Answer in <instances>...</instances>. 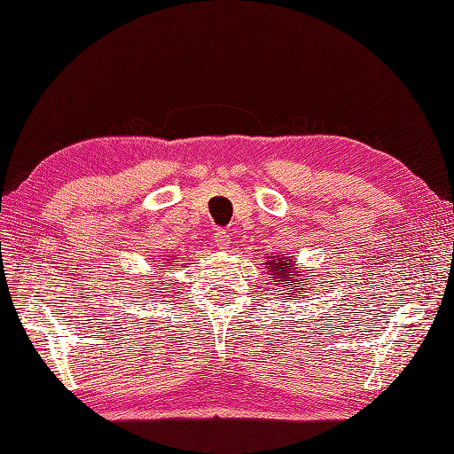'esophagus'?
Wrapping results in <instances>:
<instances>
[{"instance_id": "esophagus-1", "label": "esophagus", "mask_w": 454, "mask_h": 454, "mask_svg": "<svg viewBox=\"0 0 454 454\" xmlns=\"http://www.w3.org/2000/svg\"><path fill=\"white\" fill-rule=\"evenodd\" d=\"M215 243H216L218 249H228V246H230L228 231L226 230H216L215 231Z\"/></svg>"}]
</instances>
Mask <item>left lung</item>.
Wrapping results in <instances>:
<instances>
[{
	"label": "left lung",
	"instance_id": "1",
	"mask_svg": "<svg viewBox=\"0 0 454 454\" xmlns=\"http://www.w3.org/2000/svg\"><path fill=\"white\" fill-rule=\"evenodd\" d=\"M264 259H266L262 262L264 270L270 274V278L276 282L278 289H280L284 297H289V299L307 297L305 289L312 284V276H307L305 270H301V266L297 264L295 259L284 257V254H274V257H264Z\"/></svg>",
	"mask_w": 454,
	"mask_h": 454
}]
</instances>
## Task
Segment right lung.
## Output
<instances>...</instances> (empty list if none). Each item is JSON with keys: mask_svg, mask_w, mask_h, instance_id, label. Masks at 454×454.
<instances>
[{"mask_svg": "<svg viewBox=\"0 0 454 454\" xmlns=\"http://www.w3.org/2000/svg\"><path fill=\"white\" fill-rule=\"evenodd\" d=\"M170 262H178V261H174V259H170V261H168V264H167V266H174V264H170ZM157 270H159V269H157Z\"/></svg>", "mask_w": 454, "mask_h": 454, "instance_id": "right-lung-1", "label": "right lung"}]
</instances>
